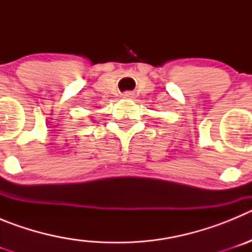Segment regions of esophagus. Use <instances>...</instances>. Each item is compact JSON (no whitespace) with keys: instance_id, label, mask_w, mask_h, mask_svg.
Instances as JSON below:
<instances>
[{"instance_id":"34e87169","label":"esophagus","mask_w":252,"mask_h":252,"mask_svg":"<svg viewBox=\"0 0 252 252\" xmlns=\"http://www.w3.org/2000/svg\"><path fill=\"white\" fill-rule=\"evenodd\" d=\"M122 95H124V98H133V95H135V94H133V92H130V91H127V92H125Z\"/></svg>"}]
</instances>
